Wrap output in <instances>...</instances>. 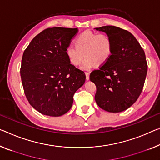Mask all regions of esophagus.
<instances>
[{
    "mask_svg": "<svg viewBox=\"0 0 160 160\" xmlns=\"http://www.w3.org/2000/svg\"><path fill=\"white\" fill-rule=\"evenodd\" d=\"M85 74H86V79H87V81L89 80V73L86 72Z\"/></svg>",
    "mask_w": 160,
    "mask_h": 160,
    "instance_id": "obj_1",
    "label": "esophagus"
}]
</instances>
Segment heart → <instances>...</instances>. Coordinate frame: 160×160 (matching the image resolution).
I'll use <instances>...</instances> for the list:
<instances>
[{
  "label": "heart",
  "mask_w": 160,
  "mask_h": 160,
  "mask_svg": "<svg viewBox=\"0 0 160 160\" xmlns=\"http://www.w3.org/2000/svg\"><path fill=\"white\" fill-rule=\"evenodd\" d=\"M75 46L69 45L66 48V56L73 66L79 65L85 56L82 65L83 70H89L95 64L104 65L113 53L112 38L105 33L83 32L75 39Z\"/></svg>",
  "instance_id": "1"
}]
</instances>
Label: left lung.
<instances>
[{"mask_svg": "<svg viewBox=\"0 0 160 160\" xmlns=\"http://www.w3.org/2000/svg\"><path fill=\"white\" fill-rule=\"evenodd\" d=\"M112 38L113 53L109 61L91 73L97 87L95 101L105 111H124L141 94L147 72L144 51L129 31L113 26L95 28Z\"/></svg>", "mask_w": 160, "mask_h": 160, "instance_id": "1", "label": "left lung"}]
</instances>
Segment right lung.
Listing matches in <instances>:
<instances>
[{"label": "right lung", "instance_id": "right-lung-1", "mask_svg": "<svg viewBox=\"0 0 160 160\" xmlns=\"http://www.w3.org/2000/svg\"><path fill=\"white\" fill-rule=\"evenodd\" d=\"M78 28L53 27L41 32L24 51L21 77L28 102L42 114L59 117L70 110L86 76L69 62L66 49Z\"/></svg>", "mask_w": 160, "mask_h": 160}]
</instances>
